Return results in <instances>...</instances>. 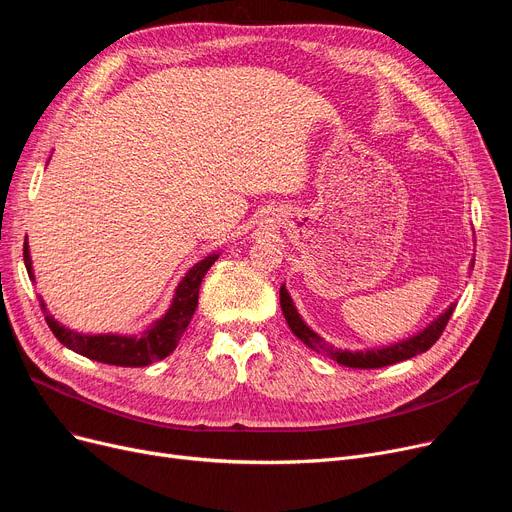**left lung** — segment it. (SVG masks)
Segmentation results:
<instances>
[{
	"instance_id": "1",
	"label": "left lung",
	"mask_w": 512,
	"mask_h": 512,
	"mask_svg": "<svg viewBox=\"0 0 512 512\" xmlns=\"http://www.w3.org/2000/svg\"><path fill=\"white\" fill-rule=\"evenodd\" d=\"M473 264H475V260H471V269H473ZM279 296H281V310H283V316H285L291 333H294L298 339H302V342L308 348H312L314 352H319V354H323L339 364H344V367H350V369H379V367H387V364H396V362H402V360H408L412 356L427 352L437 342V339H440L446 323L450 321V316L456 308V302L450 304L425 329H421L419 333L410 335L406 339H400V342H396V344L381 346V348H364V350H342V348H335L329 342H325L319 333H316L312 327H308V323L298 312L294 300H291L285 283L281 285Z\"/></svg>"
}]
</instances>
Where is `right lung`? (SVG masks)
I'll return each instance as SVG.
<instances>
[{
  "label": "right lung",
  "instance_id": "add662e5",
  "mask_svg": "<svg viewBox=\"0 0 512 512\" xmlns=\"http://www.w3.org/2000/svg\"><path fill=\"white\" fill-rule=\"evenodd\" d=\"M221 252H212L200 262H196L185 273V277L177 283L173 300L168 310L145 327L139 335H123V333H81L62 325L54 319V314L47 310L45 300L39 296V306L45 314V321L50 325L58 342L68 350L77 352L85 358L114 364V367H148L154 360L166 358L179 344L181 335L191 323V316L198 308L200 285L206 277L210 266L218 260ZM24 266H27L29 279L35 283L33 260L29 241H24Z\"/></svg>",
  "mask_w": 512,
  "mask_h": 512
}]
</instances>
